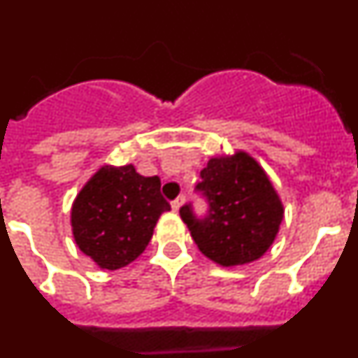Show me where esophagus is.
<instances>
[{"mask_svg":"<svg viewBox=\"0 0 358 358\" xmlns=\"http://www.w3.org/2000/svg\"><path fill=\"white\" fill-rule=\"evenodd\" d=\"M182 206V197H177L176 201H172V210L179 211V208Z\"/></svg>","mask_w":358,"mask_h":358,"instance_id":"obj_1","label":"esophagus"}]
</instances>
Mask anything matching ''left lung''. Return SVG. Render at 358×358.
<instances>
[{"label": "left lung", "mask_w": 358, "mask_h": 358, "mask_svg": "<svg viewBox=\"0 0 358 358\" xmlns=\"http://www.w3.org/2000/svg\"><path fill=\"white\" fill-rule=\"evenodd\" d=\"M197 189L206 195L210 213L195 218L181 208L199 251L222 267L258 260L276 240L283 220V202L262 164L245 150L215 156L201 172Z\"/></svg>", "instance_id": "left-lung-1"}]
</instances>
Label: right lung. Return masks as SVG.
Here are the masks:
<instances>
[{"label":"right lung","instance_id":"right-lung-1","mask_svg":"<svg viewBox=\"0 0 358 358\" xmlns=\"http://www.w3.org/2000/svg\"><path fill=\"white\" fill-rule=\"evenodd\" d=\"M164 211L159 177L140 176L134 164H102L73 201V238L98 267L116 271L145 251Z\"/></svg>","mask_w":358,"mask_h":358}]
</instances>
